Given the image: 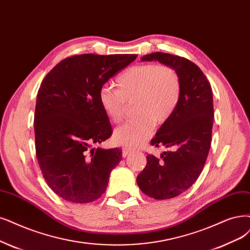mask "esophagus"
<instances>
[{
    "label": "esophagus",
    "instance_id": "34e87169",
    "mask_svg": "<svg viewBox=\"0 0 250 250\" xmlns=\"http://www.w3.org/2000/svg\"><path fill=\"white\" fill-rule=\"evenodd\" d=\"M132 151H133V149L130 148V147H124V148H123V156H124V158H126V156L130 154Z\"/></svg>",
    "mask_w": 250,
    "mask_h": 250
}]
</instances>
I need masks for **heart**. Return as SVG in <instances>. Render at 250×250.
I'll use <instances>...</instances> for the list:
<instances>
[{
  "mask_svg": "<svg viewBox=\"0 0 250 250\" xmlns=\"http://www.w3.org/2000/svg\"><path fill=\"white\" fill-rule=\"evenodd\" d=\"M116 85L118 89L102 86L99 103L105 114L118 124L125 116L127 102L134 101L137 116L114 132L117 143L131 146L145 142L154 123L163 125L167 122L176 109L181 94L179 74L168 64H135L120 74Z\"/></svg>",
  "mask_w": 250,
  "mask_h": 250,
  "instance_id": "obj_1",
  "label": "heart"
}]
</instances>
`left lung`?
Masks as SVG:
<instances>
[{"label":"left lung","mask_w":250,"mask_h":250,"mask_svg":"<svg viewBox=\"0 0 250 250\" xmlns=\"http://www.w3.org/2000/svg\"><path fill=\"white\" fill-rule=\"evenodd\" d=\"M142 61H159L177 71L181 94L176 109L151 140L154 147L167 151L156 158L146 156L147 164L138 175L140 189L155 200H167L188 190L204 168L212 140L213 98L204 73L189 60L165 52H153Z\"/></svg>","instance_id":"obj_1"}]
</instances>
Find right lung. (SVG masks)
<instances>
[{
	"label": "right lung",
	"instance_id": "obj_1",
	"mask_svg": "<svg viewBox=\"0 0 250 250\" xmlns=\"http://www.w3.org/2000/svg\"><path fill=\"white\" fill-rule=\"evenodd\" d=\"M136 54L84 53L61 61L43 79L36 101V156L48 187L63 200L90 203L105 192L122 149L91 148L112 135L99 90Z\"/></svg>",
	"mask_w": 250,
	"mask_h": 250
}]
</instances>
